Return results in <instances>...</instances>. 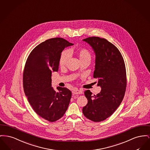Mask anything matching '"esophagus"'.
<instances>
[{
    "instance_id": "esophagus-1",
    "label": "esophagus",
    "mask_w": 150,
    "mask_h": 150,
    "mask_svg": "<svg viewBox=\"0 0 150 150\" xmlns=\"http://www.w3.org/2000/svg\"><path fill=\"white\" fill-rule=\"evenodd\" d=\"M72 93L73 95L81 94H82V91L78 89H74V90L72 91Z\"/></svg>"
}]
</instances>
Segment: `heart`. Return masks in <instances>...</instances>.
<instances>
[{"mask_svg":"<svg viewBox=\"0 0 150 150\" xmlns=\"http://www.w3.org/2000/svg\"><path fill=\"white\" fill-rule=\"evenodd\" d=\"M79 59H83L87 57H90V53L86 48H81L79 52ZM70 57V52L69 51H65L62 52L60 57L59 64L60 65L63 67L67 63Z\"/></svg>","mask_w":150,"mask_h":150,"instance_id":"obj_1","label":"heart"}]
</instances>
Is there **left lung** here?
<instances>
[{
    "instance_id": "8db88e82",
    "label": "left lung",
    "mask_w": 150,
    "mask_h": 150,
    "mask_svg": "<svg viewBox=\"0 0 150 150\" xmlns=\"http://www.w3.org/2000/svg\"><path fill=\"white\" fill-rule=\"evenodd\" d=\"M94 51V77L98 78L100 92L92 95L85 91L88 103L82 108L84 116L94 122L109 117L119 107L124 98L126 87L125 65L117 48L104 38L97 37L83 40Z\"/></svg>"
}]
</instances>
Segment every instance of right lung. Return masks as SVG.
I'll list each match as a JSON object with an SVG mask.
<instances>
[{
    "mask_svg": "<svg viewBox=\"0 0 150 150\" xmlns=\"http://www.w3.org/2000/svg\"><path fill=\"white\" fill-rule=\"evenodd\" d=\"M73 44L54 38L34 48L26 60L23 74L24 92L33 109L48 121L62 118L67 110L71 92L66 87H52V72L59 70L60 57L65 48Z\"/></svg>",
    "mask_w": 150,
    "mask_h": 150,
    "instance_id": "add662e5",
    "label": "right lung"
}]
</instances>
